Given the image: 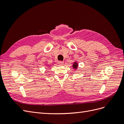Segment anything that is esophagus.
<instances>
[{
  "label": "esophagus",
  "mask_w": 124,
  "mask_h": 124,
  "mask_svg": "<svg viewBox=\"0 0 124 124\" xmlns=\"http://www.w3.org/2000/svg\"><path fill=\"white\" fill-rule=\"evenodd\" d=\"M58 64H59V65H63V62H62V61H58Z\"/></svg>",
  "instance_id": "34e87169"
}]
</instances>
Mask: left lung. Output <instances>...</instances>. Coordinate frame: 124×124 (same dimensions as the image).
<instances>
[{"label":"left lung","instance_id":"1","mask_svg":"<svg viewBox=\"0 0 124 124\" xmlns=\"http://www.w3.org/2000/svg\"><path fill=\"white\" fill-rule=\"evenodd\" d=\"M78 63H77V62H74V63H73V66H72L73 67V68H74V69H77V67H78Z\"/></svg>","mask_w":124,"mask_h":124}]
</instances>
